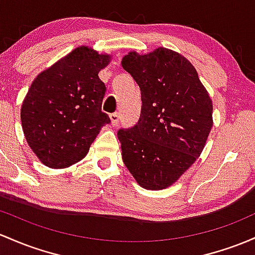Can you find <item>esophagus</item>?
<instances>
[{
    "mask_svg": "<svg viewBox=\"0 0 255 255\" xmlns=\"http://www.w3.org/2000/svg\"><path fill=\"white\" fill-rule=\"evenodd\" d=\"M119 120H120V116L119 114L115 113V114H111L110 115V121H111V126H117V123H119Z\"/></svg>",
    "mask_w": 255,
    "mask_h": 255,
    "instance_id": "obj_1",
    "label": "esophagus"
}]
</instances>
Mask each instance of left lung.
<instances>
[{
    "label": "left lung",
    "instance_id": "left-lung-1",
    "mask_svg": "<svg viewBox=\"0 0 255 255\" xmlns=\"http://www.w3.org/2000/svg\"><path fill=\"white\" fill-rule=\"evenodd\" d=\"M122 68L141 92V115L119 130L122 159L136 183L163 190L179 180L205 149L213 127V103L195 66L180 53L158 47L130 50Z\"/></svg>",
    "mask_w": 255,
    "mask_h": 255
}]
</instances>
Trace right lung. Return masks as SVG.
I'll return each mask as SVG.
<instances>
[{"mask_svg":"<svg viewBox=\"0 0 255 255\" xmlns=\"http://www.w3.org/2000/svg\"><path fill=\"white\" fill-rule=\"evenodd\" d=\"M113 55L80 46L40 72L20 109L23 132L41 163L68 168L85 158L110 119L102 111L106 87L99 71Z\"/></svg>","mask_w":255,"mask_h":255,"instance_id":"add662e5","label":"right lung"}]
</instances>
